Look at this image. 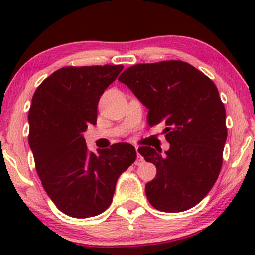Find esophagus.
Listing matches in <instances>:
<instances>
[{
    "label": "esophagus",
    "instance_id": "esophagus-1",
    "mask_svg": "<svg viewBox=\"0 0 255 255\" xmlns=\"http://www.w3.org/2000/svg\"><path fill=\"white\" fill-rule=\"evenodd\" d=\"M135 151H136V154H137V158H136V162H135V164H136V165H140V164H142V163H144V158H142L141 156H140V153H139V150H137V147H135Z\"/></svg>",
    "mask_w": 255,
    "mask_h": 255
}]
</instances>
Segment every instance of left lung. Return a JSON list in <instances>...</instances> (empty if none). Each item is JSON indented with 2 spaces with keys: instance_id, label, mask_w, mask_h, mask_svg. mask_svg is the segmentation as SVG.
<instances>
[{
  "instance_id": "obj_1",
  "label": "left lung",
  "mask_w": 255,
  "mask_h": 255,
  "mask_svg": "<svg viewBox=\"0 0 255 255\" xmlns=\"http://www.w3.org/2000/svg\"><path fill=\"white\" fill-rule=\"evenodd\" d=\"M119 81L148 109L150 126L163 122L170 148L139 147L157 175L146 183L147 200L163 212H182L211 191L223 163L225 108L216 85L183 61L134 64Z\"/></svg>"
}]
</instances>
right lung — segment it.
Wrapping results in <instances>:
<instances>
[{
	"instance_id": "obj_1",
	"label": "right lung",
	"mask_w": 255,
	"mask_h": 255,
	"mask_svg": "<svg viewBox=\"0 0 255 255\" xmlns=\"http://www.w3.org/2000/svg\"><path fill=\"white\" fill-rule=\"evenodd\" d=\"M122 64L63 67L37 87L28 111V144L46 194L75 218L104 212L122 172L135 162L134 146L119 142L90 152L83 136L97 122L101 96Z\"/></svg>"
}]
</instances>
